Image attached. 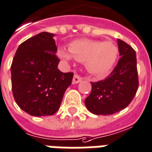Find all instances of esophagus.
Returning <instances> with one entry per match:
<instances>
[{"instance_id":"esophagus-1","label":"esophagus","mask_w":152,"mask_h":152,"mask_svg":"<svg viewBox=\"0 0 152 152\" xmlns=\"http://www.w3.org/2000/svg\"><path fill=\"white\" fill-rule=\"evenodd\" d=\"M82 80H83V78L78 74H74V78H73V83L74 84H77L78 83H80Z\"/></svg>"}]
</instances>
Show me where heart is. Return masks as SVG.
Here are the masks:
<instances>
[{"label":"heart","mask_w":152,"mask_h":152,"mask_svg":"<svg viewBox=\"0 0 152 152\" xmlns=\"http://www.w3.org/2000/svg\"><path fill=\"white\" fill-rule=\"evenodd\" d=\"M69 50L59 48L58 56L66 61L73 57L79 62H85L88 72L98 76L105 75L112 69L119 55L118 47L111 42L86 38L71 42Z\"/></svg>","instance_id":"b5f03b06"}]
</instances>
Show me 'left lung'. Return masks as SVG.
I'll use <instances>...</instances> for the list:
<instances>
[{
    "label": "left lung",
    "instance_id": "left-lung-1",
    "mask_svg": "<svg viewBox=\"0 0 152 152\" xmlns=\"http://www.w3.org/2000/svg\"><path fill=\"white\" fill-rule=\"evenodd\" d=\"M120 59L104 80L92 83L90 95L85 99L88 110L94 115H108L126 108L138 88L136 52L122 40L118 39Z\"/></svg>",
    "mask_w": 152,
    "mask_h": 152
}]
</instances>
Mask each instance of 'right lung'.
Listing matches in <instances>:
<instances>
[{
  "mask_svg": "<svg viewBox=\"0 0 152 152\" xmlns=\"http://www.w3.org/2000/svg\"><path fill=\"white\" fill-rule=\"evenodd\" d=\"M53 33L43 32L19 45L13 59L11 84L17 105L30 115H52L61 106L74 73L58 69Z\"/></svg>",
  "mask_w": 152,
  "mask_h": 152,
  "instance_id": "right-lung-1",
  "label": "right lung"
}]
</instances>
